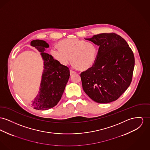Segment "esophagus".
I'll return each instance as SVG.
<instances>
[{
  "label": "esophagus",
  "mask_w": 150,
  "mask_h": 150,
  "mask_svg": "<svg viewBox=\"0 0 150 150\" xmlns=\"http://www.w3.org/2000/svg\"><path fill=\"white\" fill-rule=\"evenodd\" d=\"M76 73V71H73V70H70V74L71 76V75H73V74H75Z\"/></svg>",
  "instance_id": "obj_1"
}]
</instances>
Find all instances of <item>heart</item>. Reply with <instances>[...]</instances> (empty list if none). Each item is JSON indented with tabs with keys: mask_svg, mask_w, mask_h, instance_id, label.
<instances>
[{
	"mask_svg": "<svg viewBox=\"0 0 150 150\" xmlns=\"http://www.w3.org/2000/svg\"><path fill=\"white\" fill-rule=\"evenodd\" d=\"M58 45L59 48H52L50 53L64 66L68 65L72 60L75 68L85 71L92 68L97 60L98 50L96 47L82 40L77 39L61 40Z\"/></svg>",
	"mask_w": 150,
	"mask_h": 150,
	"instance_id": "obj_1",
	"label": "heart"
}]
</instances>
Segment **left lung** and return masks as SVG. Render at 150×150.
I'll return each instance as SVG.
<instances>
[{
    "label": "left lung",
    "mask_w": 150,
    "mask_h": 150,
    "mask_svg": "<svg viewBox=\"0 0 150 150\" xmlns=\"http://www.w3.org/2000/svg\"><path fill=\"white\" fill-rule=\"evenodd\" d=\"M85 39L99 46V50L93 67L81 74L83 91L97 103L117 100L132 81L135 65L132 51L126 40L114 33Z\"/></svg>",
    "instance_id": "1"
}]
</instances>
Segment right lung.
I'll return each instance as SVG.
<instances>
[{"label": "right lung", "mask_w": 150, "mask_h": 150, "mask_svg": "<svg viewBox=\"0 0 150 150\" xmlns=\"http://www.w3.org/2000/svg\"><path fill=\"white\" fill-rule=\"evenodd\" d=\"M30 45L40 52L44 61L39 93L32 100L31 106L36 110H48L57 105L69 79V68L61 64L46 53L49 44L44 40H32Z\"/></svg>", "instance_id": "obj_1"}]
</instances>
